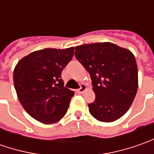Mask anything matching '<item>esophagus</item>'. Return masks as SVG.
I'll list each match as a JSON object with an SVG mask.
<instances>
[{"label":"esophagus","instance_id":"esophagus-1","mask_svg":"<svg viewBox=\"0 0 154 154\" xmlns=\"http://www.w3.org/2000/svg\"><path fill=\"white\" fill-rule=\"evenodd\" d=\"M86 86L85 85H83V84H81L80 85V87L79 89H77V92L78 93H82V92H84V91H86Z\"/></svg>","mask_w":154,"mask_h":154}]
</instances>
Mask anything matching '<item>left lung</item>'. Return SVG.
Wrapping results in <instances>:
<instances>
[{"mask_svg": "<svg viewBox=\"0 0 154 154\" xmlns=\"http://www.w3.org/2000/svg\"><path fill=\"white\" fill-rule=\"evenodd\" d=\"M74 56L90 74L95 100L88 103L98 121L119 119L131 106L138 88V68L131 51L112 43L75 47Z\"/></svg>", "mask_w": 154, "mask_h": 154, "instance_id": "8db88e82", "label": "left lung"}]
</instances>
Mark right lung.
<instances>
[{"label":"right lung","mask_w":154,"mask_h":154,"mask_svg":"<svg viewBox=\"0 0 154 154\" xmlns=\"http://www.w3.org/2000/svg\"><path fill=\"white\" fill-rule=\"evenodd\" d=\"M74 47L45 49L22 58L14 72L18 98L27 113L45 124L61 120L74 92L64 86L62 71L74 56Z\"/></svg>","instance_id":"1"}]
</instances>
